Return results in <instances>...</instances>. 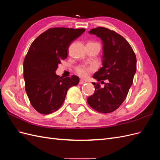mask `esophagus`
Masks as SVG:
<instances>
[{
  "label": "esophagus",
  "mask_w": 160,
  "mask_h": 160,
  "mask_svg": "<svg viewBox=\"0 0 160 160\" xmlns=\"http://www.w3.org/2000/svg\"><path fill=\"white\" fill-rule=\"evenodd\" d=\"M85 83V82L83 80L81 79V80L79 81V85H82V84H84Z\"/></svg>",
  "instance_id": "1"
}]
</instances>
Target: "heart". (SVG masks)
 <instances>
[{"instance_id": "b5f03b06", "label": "heart", "mask_w": 160, "mask_h": 160, "mask_svg": "<svg viewBox=\"0 0 160 160\" xmlns=\"http://www.w3.org/2000/svg\"><path fill=\"white\" fill-rule=\"evenodd\" d=\"M94 70L95 69L93 67L86 65H79L75 68L77 73L80 77H83V78H85V77H88L90 73L94 71Z\"/></svg>"}]
</instances>
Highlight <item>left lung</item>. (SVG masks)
Returning a JSON list of instances; mask_svg holds the SVG:
<instances>
[{"instance_id":"left-lung-1","label":"left lung","mask_w":160,"mask_h":160,"mask_svg":"<svg viewBox=\"0 0 160 160\" xmlns=\"http://www.w3.org/2000/svg\"><path fill=\"white\" fill-rule=\"evenodd\" d=\"M89 33L102 41L103 67L93 77L105 85L101 88L99 83H93L95 92L88 98V103L98 112L111 113L122 104L133 83L136 72V56L129 43L113 31L98 27Z\"/></svg>"}]
</instances>
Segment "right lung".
Instances as JSON below:
<instances>
[{"label": "right lung", "mask_w": 160, "mask_h": 160, "mask_svg": "<svg viewBox=\"0 0 160 160\" xmlns=\"http://www.w3.org/2000/svg\"><path fill=\"white\" fill-rule=\"evenodd\" d=\"M85 28H51L32 42L23 62L25 91L32 107L41 114H49L63 103L68 89L77 85L76 75L62 78L55 71L68 55L71 43Z\"/></svg>", "instance_id": "right-lung-1"}]
</instances>
